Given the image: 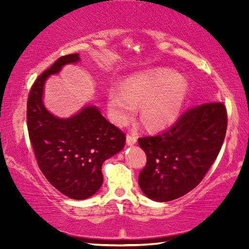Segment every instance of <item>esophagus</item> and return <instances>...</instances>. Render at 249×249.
<instances>
[{
  "label": "esophagus",
  "mask_w": 249,
  "mask_h": 249,
  "mask_svg": "<svg viewBox=\"0 0 249 249\" xmlns=\"http://www.w3.org/2000/svg\"><path fill=\"white\" fill-rule=\"evenodd\" d=\"M137 142V138L135 137L134 135H127V145L128 146H132Z\"/></svg>",
  "instance_id": "1"
}]
</instances>
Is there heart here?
Returning a JSON list of instances; mask_svg holds the SVG:
<instances>
[{
	"instance_id": "obj_1",
	"label": "heart",
	"mask_w": 249,
	"mask_h": 249,
	"mask_svg": "<svg viewBox=\"0 0 249 249\" xmlns=\"http://www.w3.org/2000/svg\"><path fill=\"white\" fill-rule=\"evenodd\" d=\"M189 81L181 73L158 68L134 74L107 90V107L114 124L124 125L139 105V119L148 130H162L181 113Z\"/></svg>"
}]
</instances>
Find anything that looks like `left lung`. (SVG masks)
Wrapping results in <instances>:
<instances>
[{
    "label": "left lung",
    "instance_id": "8db88e82",
    "mask_svg": "<svg viewBox=\"0 0 249 249\" xmlns=\"http://www.w3.org/2000/svg\"><path fill=\"white\" fill-rule=\"evenodd\" d=\"M228 115L221 102L189 108L168 130L138 139L147 162L138 177L142 192L155 202H169L202 181L222 147Z\"/></svg>",
    "mask_w": 249,
    "mask_h": 249
}]
</instances>
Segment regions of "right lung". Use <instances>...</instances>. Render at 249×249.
<instances>
[{
    "label": "right lung",
    "instance_id": "right-lung-1",
    "mask_svg": "<svg viewBox=\"0 0 249 249\" xmlns=\"http://www.w3.org/2000/svg\"><path fill=\"white\" fill-rule=\"evenodd\" d=\"M79 54L61 56L34 83L27 101V127L40 171L53 187L72 199L93 196L103 183L102 164L124 147L125 136L96 107L67 119L51 114L43 103L44 85Z\"/></svg>",
    "mask_w": 249,
    "mask_h": 249
}]
</instances>
